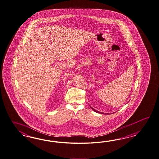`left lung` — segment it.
<instances>
[{"label": "left lung", "mask_w": 159, "mask_h": 159, "mask_svg": "<svg viewBox=\"0 0 159 159\" xmlns=\"http://www.w3.org/2000/svg\"><path fill=\"white\" fill-rule=\"evenodd\" d=\"M90 108H92V110H93L94 111H95V112H98V113H100V114H104V113H102V112H99V111H96V110H94V108H92V107H90ZM107 114H108V113H107Z\"/></svg>", "instance_id": "8db88e82"}]
</instances>
